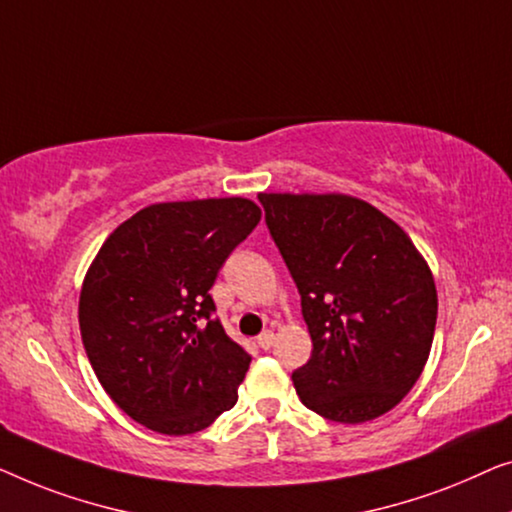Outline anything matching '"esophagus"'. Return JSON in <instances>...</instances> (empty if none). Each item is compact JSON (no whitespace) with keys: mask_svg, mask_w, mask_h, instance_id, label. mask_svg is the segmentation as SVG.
I'll return each mask as SVG.
<instances>
[{"mask_svg":"<svg viewBox=\"0 0 512 512\" xmlns=\"http://www.w3.org/2000/svg\"><path fill=\"white\" fill-rule=\"evenodd\" d=\"M257 345H259V348H262V350H269L271 345H273V331H269V329L262 331V334L257 336Z\"/></svg>","mask_w":512,"mask_h":512,"instance_id":"obj_1","label":"esophagus"}]
</instances>
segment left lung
I'll use <instances>...</instances> for the list:
<instances>
[{"label": "left lung", "instance_id": "8db88e82", "mask_svg": "<svg viewBox=\"0 0 512 512\" xmlns=\"http://www.w3.org/2000/svg\"><path fill=\"white\" fill-rule=\"evenodd\" d=\"M259 201L313 341L292 373L301 403L343 424L385 415L417 383L434 341L427 259L397 222L350 194L259 192Z\"/></svg>", "mask_w": 512, "mask_h": 512}]
</instances>
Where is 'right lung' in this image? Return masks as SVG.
<instances>
[{"mask_svg": "<svg viewBox=\"0 0 512 512\" xmlns=\"http://www.w3.org/2000/svg\"><path fill=\"white\" fill-rule=\"evenodd\" d=\"M262 211L243 197L167 201L113 229L85 273L78 325L106 394L167 436L206 429L239 399L250 357L213 318L211 290Z\"/></svg>", "mask_w": 512, "mask_h": 512, "instance_id": "obj_1", "label": "right lung"}]
</instances>
